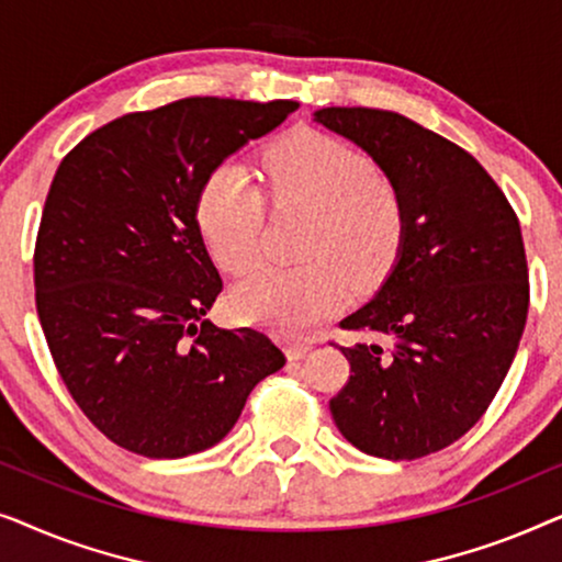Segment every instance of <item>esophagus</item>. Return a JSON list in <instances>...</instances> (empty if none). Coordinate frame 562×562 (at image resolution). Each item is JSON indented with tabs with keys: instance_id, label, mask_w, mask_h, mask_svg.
<instances>
[{
	"instance_id": "1",
	"label": "esophagus",
	"mask_w": 562,
	"mask_h": 562,
	"mask_svg": "<svg viewBox=\"0 0 562 562\" xmlns=\"http://www.w3.org/2000/svg\"><path fill=\"white\" fill-rule=\"evenodd\" d=\"M310 350H312L310 342H289L286 345V358L289 360H299V358H304Z\"/></svg>"
}]
</instances>
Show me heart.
Returning <instances> with one entry per match:
<instances>
[{"instance_id": "1", "label": "heart", "mask_w": 562, "mask_h": 562, "mask_svg": "<svg viewBox=\"0 0 562 562\" xmlns=\"http://www.w3.org/2000/svg\"><path fill=\"white\" fill-rule=\"evenodd\" d=\"M273 204L312 212L302 258L291 268L263 266L237 283L229 312L276 335H302L348 302L350 283L375 289L394 271L406 237L398 189L368 156L340 137L299 130L266 153ZM196 225L214 263L240 276L260 258L266 199L245 168L220 164L196 196Z\"/></svg>"}]
</instances>
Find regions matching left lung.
<instances>
[{"mask_svg": "<svg viewBox=\"0 0 562 562\" xmlns=\"http://www.w3.org/2000/svg\"><path fill=\"white\" fill-rule=\"evenodd\" d=\"M314 117L360 145L406 210L394 271L340 322L379 342L340 345L350 379L329 412L368 456L425 458L486 414L517 356L529 306L517 212L471 153L402 114L327 106Z\"/></svg>", "mask_w": 562, "mask_h": 562, "instance_id": "1", "label": "left lung"}]
</instances>
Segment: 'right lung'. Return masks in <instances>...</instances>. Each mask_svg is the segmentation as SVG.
Instances as JSON below:
<instances>
[{
    "label": "right lung",
    "mask_w": 562,
    "mask_h": 562,
    "mask_svg": "<svg viewBox=\"0 0 562 562\" xmlns=\"http://www.w3.org/2000/svg\"><path fill=\"white\" fill-rule=\"evenodd\" d=\"M296 110L189 97L106 122L60 160L35 240L37 317L68 394L120 448H212L286 363L258 329L204 319L222 279L196 196L214 166Z\"/></svg>",
    "instance_id": "add662e5"
}]
</instances>
